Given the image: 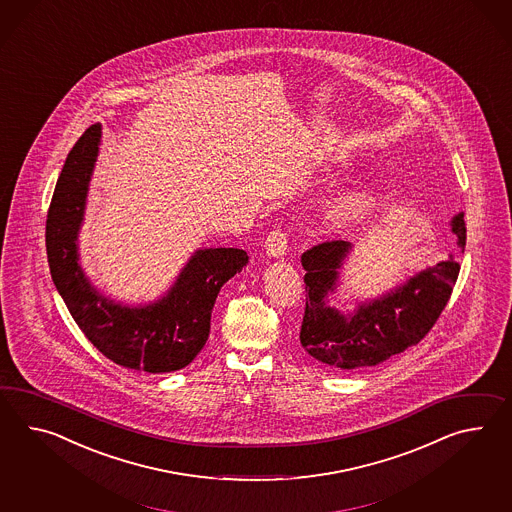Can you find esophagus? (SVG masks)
I'll use <instances>...</instances> for the list:
<instances>
[{
	"label": "esophagus",
	"instance_id": "esophagus-1",
	"mask_svg": "<svg viewBox=\"0 0 512 512\" xmlns=\"http://www.w3.org/2000/svg\"><path fill=\"white\" fill-rule=\"evenodd\" d=\"M264 248H266L268 257H274V259L285 257L288 248L287 235H285L283 231H272V233L266 237Z\"/></svg>",
	"mask_w": 512,
	"mask_h": 512
}]
</instances>
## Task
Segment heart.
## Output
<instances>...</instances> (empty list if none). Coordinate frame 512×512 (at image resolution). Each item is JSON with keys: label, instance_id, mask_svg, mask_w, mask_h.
Masks as SVG:
<instances>
[{"label": "heart", "instance_id": "heart-1", "mask_svg": "<svg viewBox=\"0 0 512 512\" xmlns=\"http://www.w3.org/2000/svg\"><path fill=\"white\" fill-rule=\"evenodd\" d=\"M372 190L364 187L348 188L325 201L322 207V222L331 229H338L361 218L374 205Z\"/></svg>", "mask_w": 512, "mask_h": 512}]
</instances>
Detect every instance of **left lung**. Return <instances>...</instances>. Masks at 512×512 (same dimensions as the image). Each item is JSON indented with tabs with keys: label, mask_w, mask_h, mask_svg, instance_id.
<instances>
[{
	"label": "left lung",
	"mask_w": 512,
	"mask_h": 512,
	"mask_svg": "<svg viewBox=\"0 0 512 512\" xmlns=\"http://www.w3.org/2000/svg\"><path fill=\"white\" fill-rule=\"evenodd\" d=\"M449 225L464 251V214H455ZM351 251L353 244L335 240L301 255L307 285L301 346L314 361L337 370L375 366L418 344L444 311L461 270L449 253L446 261L416 272L377 298L357 300L353 311H344L329 301L340 290Z\"/></svg>",
	"instance_id": "left-lung-1"
}]
</instances>
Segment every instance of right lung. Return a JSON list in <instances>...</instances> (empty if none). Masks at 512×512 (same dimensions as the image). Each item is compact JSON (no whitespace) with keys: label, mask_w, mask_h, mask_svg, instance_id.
I'll return each instance as SVG.
<instances>
[{"label":"right lung","mask_w":512,"mask_h":512,"mask_svg":"<svg viewBox=\"0 0 512 512\" xmlns=\"http://www.w3.org/2000/svg\"><path fill=\"white\" fill-rule=\"evenodd\" d=\"M100 146L101 124L90 125L57 179L46 220L51 279L75 324L107 359L150 374L181 370L209 338L220 288L250 257L237 248H203L190 255L159 300L127 305L105 296L92 285L79 259V231Z\"/></svg>","instance_id":"add662e5"}]
</instances>
